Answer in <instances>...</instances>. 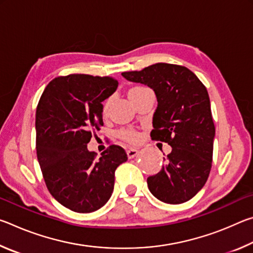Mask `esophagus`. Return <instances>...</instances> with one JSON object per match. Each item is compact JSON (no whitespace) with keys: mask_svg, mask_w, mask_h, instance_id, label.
Here are the masks:
<instances>
[{"mask_svg":"<svg viewBox=\"0 0 253 253\" xmlns=\"http://www.w3.org/2000/svg\"><path fill=\"white\" fill-rule=\"evenodd\" d=\"M137 154H138V149H135V148H130L127 151V156L128 158H134Z\"/></svg>","mask_w":253,"mask_h":253,"instance_id":"34e87169","label":"esophagus"}]
</instances>
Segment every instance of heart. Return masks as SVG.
Instances as JSON below:
<instances>
[{"label": "heart", "instance_id": "b5f03b06", "mask_svg": "<svg viewBox=\"0 0 253 253\" xmlns=\"http://www.w3.org/2000/svg\"><path fill=\"white\" fill-rule=\"evenodd\" d=\"M149 91H152V90L148 87H146V85L132 84L129 88H128L127 95H128V98L130 99V101H134L136 98H138L139 96H142V95H144V93L149 92ZM110 104H111V98L106 99L104 101V104H102L101 113L104 116H107V114H108L109 108H110ZM119 137H121L123 140H125V142L129 143V144H136L139 139L138 134H137L136 131L130 130V129L121 130L119 131Z\"/></svg>", "mask_w": 253, "mask_h": 253}]
</instances>
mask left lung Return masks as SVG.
Here are the masks:
<instances>
[{"mask_svg":"<svg viewBox=\"0 0 253 253\" xmlns=\"http://www.w3.org/2000/svg\"><path fill=\"white\" fill-rule=\"evenodd\" d=\"M122 76L155 91L158 104L151 137L172 147L166 165L147 178L149 191L164 203L186 202L204 186L212 166L215 127L207 88L186 67L170 63Z\"/></svg>","mask_w":253,"mask_h":253,"instance_id":"1","label":"left lung"}]
</instances>
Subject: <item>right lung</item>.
Here are the masks:
<instances>
[{"instance_id": "add662e5", "label": "right lung", "mask_w": 253, "mask_h": 253, "mask_svg": "<svg viewBox=\"0 0 253 253\" xmlns=\"http://www.w3.org/2000/svg\"><path fill=\"white\" fill-rule=\"evenodd\" d=\"M111 77L69 75L50 81L36 113L37 156L50 194L63 207L90 213L108 202L115 170L127 154L110 145L101 156L87 144L102 122V104L116 91Z\"/></svg>"}]
</instances>
